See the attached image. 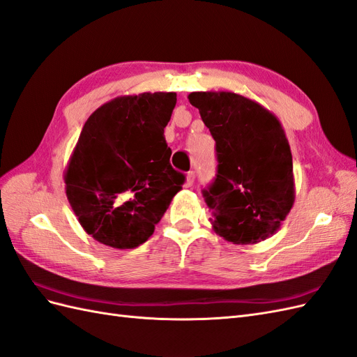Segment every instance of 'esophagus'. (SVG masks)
<instances>
[{
	"label": "esophagus",
	"mask_w": 357,
	"mask_h": 357,
	"mask_svg": "<svg viewBox=\"0 0 357 357\" xmlns=\"http://www.w3.org/2000/svg\"><path fill=\"white\" fill-rule=\"evenodd\" d=\"M194 181H195V172L190 171V172H188V176H186L185 186H186V188H190L192 185H194Z\"/></svg>",
	"instance_id": "1"
}]
</instances>
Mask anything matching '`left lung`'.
Returning <instances> with one entry per match:
<instances>
[{
    "label": "left lung",
    "mask_w": 357,
    "mask_h": 357,
    "mask_svg": "<svg viewBox=\"0 0 357 357\" xmlns=\"http://www.w3.org/2000/svg\"><path fill=\"white\" fill-rule=\"evenodd\" d=\"M216 141L218 174L202 190L216 233L236 245L275 234L294 204L293 156L281 123L231 91L188 96Z\"/></svg>",
    "instance_id": "left-lung-1"
}]
</instances>
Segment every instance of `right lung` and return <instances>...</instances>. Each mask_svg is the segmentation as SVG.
Masks as SVG:
<instances>
[{
    "instance_id": "add662e5",
    "label": "right lung",
    "mask_w": 357,
    "mask_h": 357,
    "mask_svg": "<svg viewBox=\"0 0 357 357\" xmlns=\"http://www.w3.org/2000/svg\"><path fill=\"white\" fill-rule=\"evenodd\" d=\"M176 93L120 96L85 121L64 171L66 195L98 242L132 249L147 242L181 189L163 129Z\"/></svg>"
}]
</instances>
